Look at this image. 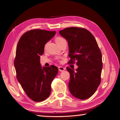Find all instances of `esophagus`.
Here are the masks:
<instances>
[{"instance_id":"34e87169","label":"esophagus","mask_w":120,"mask_h":120,"mask_svg":"<svg viewBox=\"0 0 120 120\" xmlns=\"http://www.w3.org/2000/svg\"><path fill=\"white\" fill-rule=\"evenodd\" d=\"M58 69L60 71H64L65 70V68L63 67H59Z\"/></svg>"}]
</instances>
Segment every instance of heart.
Listing matches in <instances>:
<instances>
[{"label": "heart", "mask_w": 120, "mask_h": 120, "mask_svg": "<svg viewBox=\"0 0 120 120\" xmlns=\"http://www.w3.org/2000/svg\"><path fill=\"white\" fill-rule=\"evenodd\" d=\"M64 41H66V40H65L64 38H62L61 37H59H59H56V43L58 44V45H59L60 43H61L62 42ZM45 46L46 45H45Z\"/></svg>", "instance_id": "b5f03b06"}]
</instances>
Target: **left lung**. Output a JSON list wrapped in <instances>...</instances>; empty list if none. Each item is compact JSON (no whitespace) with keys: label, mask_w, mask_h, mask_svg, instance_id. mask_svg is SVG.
<instances>
[{"label":"left lung","mask_w":120,"mask_h":120,"mask_svg":"<svg viewBox=\"0 0 120 120\" xmlns=\"http://www.w3.org/2000/svg\"><path fill=\"white\" fill-rule=\"evenodd\" d=\"M68 42L70 60L78 68L75 71L67 67L70 74L69 89L73 96L86 99L94 94L101 82L102 56L94 36L88 30L78 27L59 31Z\"/></svg>","instance_id":"obj_1"}]
</instances>
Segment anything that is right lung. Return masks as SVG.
<instances>
[{"label":"right lung","instance_id":"add662e5","mask_svg":"<svg viewBox=\"0 0 120 120\" xmlns=\"http://www.w3.org/2000/svg\"><path fill=\"white\" fill-rule=\"evenodd\" d=\"M56 31L34 29L26 32L20 38L14 59L16 77L26 94L36 102L50 96L51 84L58 72L54 65L42 68L40 56L45 44L56 34Z\"/></svg>","mask_w":120,"mask_h":120}]
</instances>
